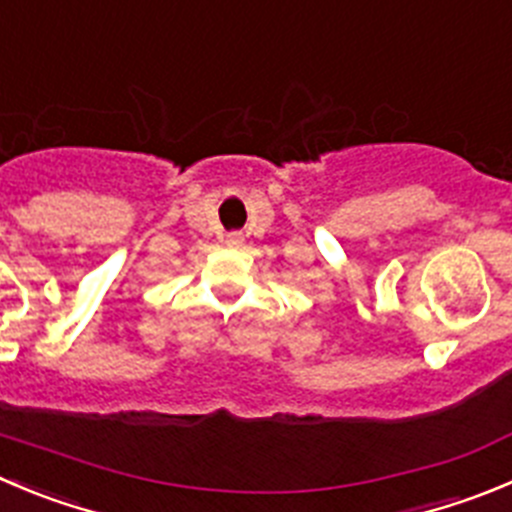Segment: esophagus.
<instances>
[{
	"label": "esophagus",
	"mask_w": 512,
	"mask_h": 512,
	"mask_svg": "<svg viewBox=\"0 0 512 512\" xmlns=\"http://www.w3.org/2000/svg\"><path fill=\"white\" fill-rule=\"evenodd\" d=\"M227 242L229 247H242V242H245V237H242V232H229L227 234Z\"/></svg>",
	"instance_id": "obj_1"
}]
</instances>
